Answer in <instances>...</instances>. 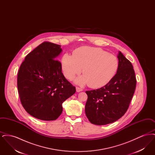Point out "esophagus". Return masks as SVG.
Listing matches in <instances>:
<instances>
[{
	"label": "esophagus",
	"instance_id": "34e87169",
	"mask_svg": "<svg viewBox=\"0 0 155 155\" xmlns=\"http://www.w3.org/2000/svg\"><path fill=\"white\" fill-rule=\"evenodd\" d=\"M82 90H83V89L81 88H80V87H76V91H77V92H81V91H82Z\"/></svg>",
	"mask_w": 155,
	"mask_h": 155
}]
</instances>
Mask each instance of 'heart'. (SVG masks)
Masks as SVG:
<instances>
[{
  "instance_id": "1",
  "label": "heart",
  "mask_w": 155,
  "mask_h": 155,
  "mask_svg": "<svg viewBox=\"0 0 155 155\" xmlns=\"http://www.w3.org/2000/svg\"><path fill=\"white\" fill-rule=\"evenodd\" d=\"M61 67L64 76L70 80L80 74L83 69L84 74L78 77L75 82L97 88L105 86L114 77L119 68V60L101 48L82 46L75 50L74 54H64Z\"/></svg>"
}]
</instances>
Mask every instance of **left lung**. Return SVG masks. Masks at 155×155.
Wrapping results in <instances>:
<instances>
[{"label":"left lung","mask_w":155,"mask_h":155,"mask_svg":"<svg viewBox=\"0 0 155 155\" xmlns=\"http://www.w3.org/2000/svg\"><path fill=\"white\" fill-rule=\"evenodd\" d=\"M119 68L112 80L101 88L86 91L85 114L95 125H106L121 118L129 107L137 84L131 63L121 52Z\"/></svg>","instance_id":"8db88e82"}]
</instances>
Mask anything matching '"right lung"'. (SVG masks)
Masks as SVG:
<instances>
[{"mask_svg":"<svg viewBox=\"0 0 155 155\" xmlns=\"http://www.w3.org/2000/svg\"><path fill=\"white\" fill-rule=\"evenodd\" d=\"M60 45L44 42L25 57L17 75V88L26 111L35 118L52 121L63 111L62 103L76 92L56 60Z\"/></svg>","mask_w":155,"mask_h":155,"instance_id":"right-lung-1","label":"right lung"}]
</instances>
